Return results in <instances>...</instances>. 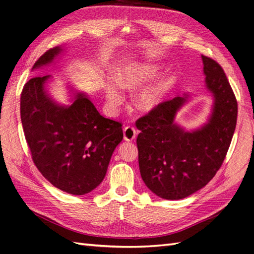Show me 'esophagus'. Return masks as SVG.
I'll use <instances>...</instances> for the list:
<instances>
[{"instance_id":"esophagus-1","label":"esophagus","mask_w":254,"mask_h":254,"mask_svg":"<svg viewBox=\"0 0 254 254\" xmlns=\"http://www.w3.org/2000/svg\"><path fill=\"white\" fill-rule=\"evenodd\" d=\"M123 136H125V140L132 141L136 138V129L133 127H126L123 129Z\"/></svg>"}]
</instances>
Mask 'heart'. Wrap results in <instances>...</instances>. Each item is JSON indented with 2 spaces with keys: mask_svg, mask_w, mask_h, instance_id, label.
Segmentation results:
<instances>
[{
  "mask_svg": "<svg viewBox=\"0 0 254 254\" xmlns=\"http://www.w3.org/2000/svg\"><path fill=\"white\" fill-rule=\"evenodd\" d=\"M160 65L154 62L126 61L117 64L115 77L108 76L103 80V91L110 108H117L123 101L122 89L134 90L152 80L160 73ZM172 78L164 77L160 80L139 89L134 94L135 107L140 112H151L163 102L170 90Z\"/></svg>",
  "mask_w": 254,
  "mask_h": 254,
  "instance_id": "obj_1",
  "label": "heart"
}]
</instances>
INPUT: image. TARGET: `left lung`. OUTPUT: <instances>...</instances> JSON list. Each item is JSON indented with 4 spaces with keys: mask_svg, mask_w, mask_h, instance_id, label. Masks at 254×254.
<instances>
[{
    "mask_svg": "<svg viewBox=\"0 0 254 254\" xmlns=\"http://www.w3.org/2000/svg\"><path fill=\"white\" fill-rule=\"evenodd\" d=\"M205 86L212 96L203 126L187 129L175 121L190 93L160 104L136 121L141 179L164 199H181L204 188L222 165L236 127L237 102L220 65L201 56Z\"/></svg>",
    "mask_w": 254,
    "mask_h": 254,
    "instance_id": "1",
    "label": "left lung"
}]
</instances>
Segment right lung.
<instances>
[{"instance_id": "obj_1", "label": "right lung", "mask_w": 254, "mask_h": 254, "mask_svg": "<svg viewBox=\"0 0 254 254\" xmlns=\"http://www.w3.org/2000/svg\"><path fill=\"white\" fill-rule=\"evenodd\" d=\"M65 51L58 46L45 53L32 70L54 64ZM53 76H34L24 84L20 113L34 164L58 189L73 195L94 190L105 178L109 161L123 139L121 123L104 118L89 95L68 86L69 104L50 95Z\"/></svg>"}]
</instances>
